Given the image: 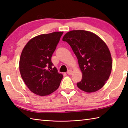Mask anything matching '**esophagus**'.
Wrapping results in <instances>:
<instances>
[{
	"label": "esophagus",
	"mask_w": 128,
	"mask_h": 128,
	"mask_svg": "<svg viewBox=\"0 0 128 128\" xmlns=\"http://www.w3.org/2000/svg\"><path fill=\"white\" fill-rule=\"evenodd\" d=\"M72 73V71L71 70H68V71H67V74H68V75H71Z\"/></svg>",
	"instance_id": "esophagus-1"
}]
</instances>
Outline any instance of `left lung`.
Here are the masks:
<instances>
[{
  "instance_id": "obj_1",
  "label": "left lung",
  "mask_w": 128,
  "mask_h": 128,
  "mask_svg": "<svg viewBox=\"0 0 128 128\" xmlns=\"http://www.w3.org/2000/svg\"><path fill=\"white\" fill-rule=\"evenodd\" d=\"M62 40L70 45L76 56L82 79L78 88L86 92H94L102 88L111 74L112 58L106 43L93 32L72 30L67 32Z\"/></svg>"
}]
</instances>
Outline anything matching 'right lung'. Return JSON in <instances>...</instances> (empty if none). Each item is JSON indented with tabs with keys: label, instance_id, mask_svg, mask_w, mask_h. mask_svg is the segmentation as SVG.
<instances>
[{
	"label": "right lung",
	"instance_id": "right-lung-1",
	"mask_svg": "<svg viewBox=\"0 0 128 128\" xmlns=\"http://www.w3.org/2000/svg\"><path fill=\"white\" fill-rule=\"evenodd\" d=\"M64 32H54L31 39L22 50L19 68L22 79L32 93L44 96L59 87L63 75L53 67L51 58Z\"/></svg>",
	"mask_w": 128,
	"mask_h": 128
}]
</instances>
